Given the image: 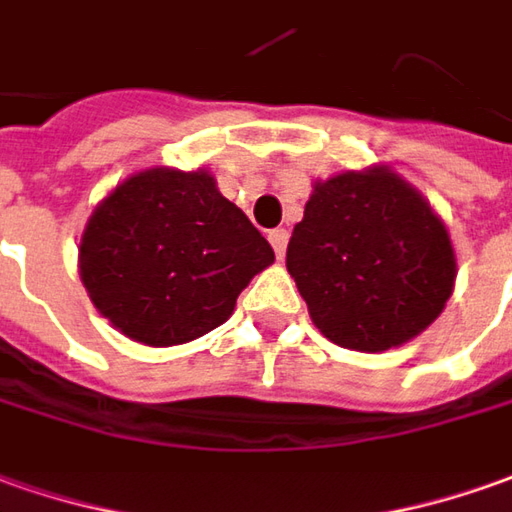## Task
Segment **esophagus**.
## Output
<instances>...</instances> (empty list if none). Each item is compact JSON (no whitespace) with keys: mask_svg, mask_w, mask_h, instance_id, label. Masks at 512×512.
Instances as JSON below:
<instances>
[{"mask_svg":"<svg viewBox=\"0 0 512 512\" xmlns=\"http://www.w3.org/2000/svg\"><path fill=\"white\" fill-rule=\"evenodd\" d=\"M269 243L274 246V255L283 257L285 255V243H288V229H271L269 232Z\"/></svg>","mask_w":512,"mask_h":512,"instance_id":"34e87169","label":"esophagus"}]
</instances>
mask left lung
<instances>
[{
	"label": "left lung",
	"instance_id": "obj_1",
	"mask_svg": "<svg viewBox=\"0 0 512 512\" xmlns=\"http://www.w3.org/2000/svg\"><path fill=\"white\" fill-rule=\"evenodd\" d=\"M285 266L322 336L361 353L423 333L457 277L446 224L384 165L314 184Z\"/></svg>",
	"mask_w": 512,
	"mask_h": 512
}]
</instances>
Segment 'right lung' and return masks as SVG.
<instances>
[{
  "label": "right lung",
  "instance_id": "right-lung-1",
  "mask_svg": "<svg viewBox=\"0 0 512 512\" xmlns=\"http://www.w3.org/2000/svg\"><path fill=\"white\" fill-rule=\"evenodd\" d=\"M81 280L114 328L148 347L224 325L274 249L207 170L151 168L97 204L81 238Z\"/></svg>",
  "mask_w": 512,
  "mask_h": 512
}]
</instances>
